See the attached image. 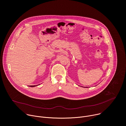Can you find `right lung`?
<instances>
[{
	"label": "right lung",
	"instance_id": "add662e5",
	"mask_svg": "<svg viewBox=\"0 0 126 126\" xmlns=\"http://www.w3.org/2000/svg\"><path fill=\"white\" fill-rule=\"evenodd\" d=\"M36 86H37V85H36ZM35 85H33V86H30V87H35V86H36Z\"/></svg>",
	"mask_w": 126,
	"mask_h": 126
}]
</instances>
